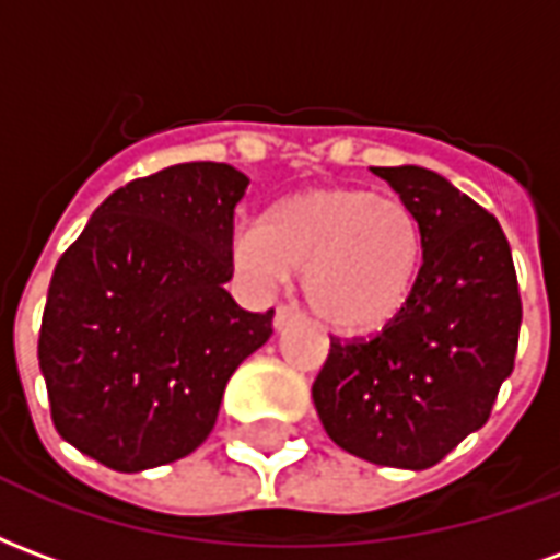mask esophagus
<instances>
[{"instance_id":"1","label":"esophagus","mask_w":560,"mask_h":560,"mask_svg":"<svg viewBox=\"0 0 560 560\" xmlns=\"http://www.w3.org/2000/svg\"><path fill=\"white\" fill-rule=\"evenodd\" d=\"M293 320H300V308L291 303H279L276 305V329H284Z\"/></svg>"}]
</instances>
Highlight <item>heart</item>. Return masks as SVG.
Listing matches in <instances>:
<instances>
[{
  "mask_svg": "<svg viewBox=\"0 0 560 560\" xmlns=\"http://www.w3.org/2000/svg\"><path fill=\"white\" fill-rule=\"evenodd\" d=\"M236 267L264 284L303 276L305 300L336 329H377L408 303L422 260L420 221L399 197L308 188L269 207L236 240Z\"/></svg>",
  "mask_w": 560,
  "mask_h": 560,
  "instance_id": "heart-1",
  "label": "heart"
}]
</instances>
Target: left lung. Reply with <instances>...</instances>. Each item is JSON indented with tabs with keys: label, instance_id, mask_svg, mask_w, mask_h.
<instances>
[{
	"label": "left lung",
	"instance_id": "obj_1",
	"mask_svg": "<svg viewBox=\"0 0 560 560\" xmlns=\"http://www.w3.org/2000/svg\"><path fill=\"white\" fill-rule=\"evenodd\" d=\"M372 171L420 221V272L381 332L329 339L312 399L351 456L422 470L489 420L516 363L522 296L492 212L425 167Z\"/></svg>",
	"mask_w": 560,
	"mask_h": 560
}]
</instances>
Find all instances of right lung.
I'll list each match as a JSON object with an SVG mask.
<instances>
[{
	"label": "right lung",
	"mask_w": 560,
	"mask_h": 560,
	"mask_svg": "<svg viewBox=\"0 0 560 560\" xmlns=\"http://www.w3.org/2000/svg\"><path fill=\"white\" fill-rule=\"evenodd\" d=\"M245 188L219 161L131 179L56 264L38 336L50 417L107 468L195 453L236 365L272 336V308L245 312L224 291Z\"/></svg>",
	"instance_id": "add662e5"
}]
</instances>
